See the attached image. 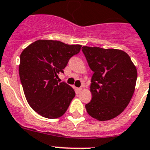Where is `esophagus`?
I'll return each instance as SVG.
<instances>
[{
  "label": "esophagus",
  "instance_id": "esophagus-1",
  "mask_svg": "<svg viewBox=\"0 0 150 150\" xmlns=\"http://www.w3.org/2000/svg\"><path fill=\"white\" fill-rule=\"evenodd\" d=\"M81 90H82V88H77L76 89V91L78 93H80L81 92Z\"/></svg>",
  "mask_w": 150,
  "mask_h": 150
}]
</instances>
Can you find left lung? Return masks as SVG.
<instances>
[{
	"mask_svg": "<svg viewBox=\"0 0 150 150\" xmlns=\"http://www.w3.org/2000/svg\"><path fill=\"white\" fill-rule=\"evenodd\" d=\"M91 78L92 99L85 105L88 114L98 121L110 120L122 113L134 94L136 67L127 53L115 48L83 46Z\"/></svg>",
	"mask_w": 150,
	"mask_h": 150,
	"instance_id": "obj_1",
	"label": "left lung"
}]
</instances>
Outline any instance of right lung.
Wrapping results in <instances>:
<instances>
[{
    "label": "right lung",
    "instance_id": "1",
    "mask_svg": "<svg viewBox=\"0 0 150 150\" xmlns=\"http://www.w3.org/2000/svg\"><path fill=\"white\" fill-rule=\"evenodd\" d=\"M81 45L40 40L23 50L18 67L23 90L28 104L42 117L56 119L65 114L75 93L58 82L69 60L81 51Z\"/></svg>",
    "mask_w": 150,
    "mask_h": 150
}]
</instances>
